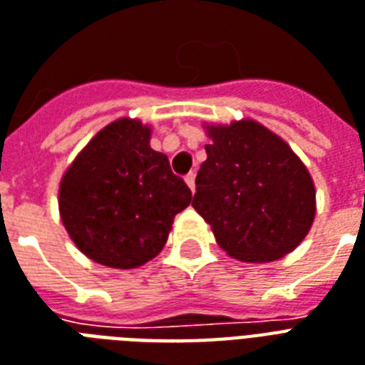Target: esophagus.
Masks as SVG:
<instances>
[{
	"instance_id": "obj_1",
	"label": "esophagus",
	"mask_w": 365,
	"mask_h": 365,
	"mask_svg": "<svg viewBox=\"0 0 365 365\" xmlns=\"http://www.w3.org/2000/svg\"><path fill=\"white\" fill-rule=\"evenodd\" d=\"M185 183H187L189 189H191V191H193V193H195V174H193V172L185 176Z\"/></svg>"
}]
</instances>
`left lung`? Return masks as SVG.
Returning <instances> with one entry per match:
<instances>
[{
    "instance_id": "obj_1",
    "label": "left lung",
    "mask_w": 365,
    "mask_h": 365,
    "mask_svg": "<svg viewBox=\"0 0 365 365\" xmlns=\"http://www.w3.org/2000/svg\"><path fill=\"white\" fill-rule=\"evenodd\" d=\"M205 130L210 145L191 205L216 243L241 262H272L293 252L316 216V187L304 163L250 118Z\"/></svg>"
}]
</instances>
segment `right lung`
<instances>
[{"mask_svg":"<svg viewBox=\"0 0 365 365\" xmlns=\"http://www.w3.org/2000/svg\"><path fill=\"white\" fill-rule=\"evenodd\" d=\"M151 126L118 118L90 139L59 183V214L80 252L93 262L132 269L168 241L191 189L151 149Z\"/></svg>","mask_w":365,"mask_h":365,"instance_id":"obj_1","label":"right lung"}]
</instances>
